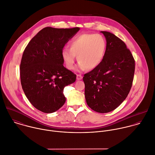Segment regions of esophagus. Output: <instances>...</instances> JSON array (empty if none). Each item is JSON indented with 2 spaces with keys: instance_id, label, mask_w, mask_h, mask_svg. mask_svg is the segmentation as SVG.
<instances>
[{
  "instance_id": "esophagus-1",
  "label": "esophagus",
  "mask_w": 155,
  "mask_h": 155,
  "mask_svg": "<svg viewBox=\"0 0 155 155\" xmlns=\"http://www.w3.org/2000/svg\"><path fill=\"white\" fill-rule=\"evenodd\" d=\"M82 78H83V77H82L81 75H80V74H77V79L78 80H81Z\"/></svg>"
}]
</instances>
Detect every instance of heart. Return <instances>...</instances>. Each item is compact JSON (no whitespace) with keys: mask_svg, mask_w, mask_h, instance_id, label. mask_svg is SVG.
Wrapping results in <instances>:
<instances>
[{"mask_svg":"<svg viewBox=\"0 0 155 155\" xmlns=\"http://www.w3.org/2000/svg\"><path fill=\"white\" fill-rule=\"evenodd\" d=\"M70 48L64 47L61 56L69 69H73L76 55L79 61L78 68L93 69L102 61L104 56L106 42L100 34H83L74 37L69 43Z\"/></svg>","mask_w":155,"mask_h":155,"instance_id":"heart-1","label":"heart"}]
</instances>
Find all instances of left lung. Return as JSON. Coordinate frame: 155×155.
Wrapping results in <instances>:
<instances>
[{
  "mask_svg": "<svg viewBox=\"0 0 155 155\" xmlns=\"http://www.w3.org/2000/svg\"><path fill=\"white\" fill-rule=\"evenodd\" d=\"M106 40L104 56L101 63L84 74L87 104L98 113L117 108L126 98L132 87L135 60L124 42L114 34L101 31Z\"/></svg>",
  "mask_w": 155,
  "mask_h": 155,
  "instance_id": "8db88e82",
  "label": "left lung"
}]
</instances>
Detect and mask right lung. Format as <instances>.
Segmentation results:
<instances>
[{
    "label": "right lung",
    "instance_id": "add662e5",
    "mask_svg": "<svg viewBox=\"0 0 155 155\" xmlns=\"http://www.w3.org/2000/svg\"><path fill=\"white\" fill-rule=\"evenodd\" d=\"M79 30L46 27L24 50L20 66L21 87L32 105L42 112L61 108L66 101L64 87L76 80V75L63 64L61 51Z\"/></svg>",
    "mask_w": 155,
    "mask_h": 155
}]
</instances>
